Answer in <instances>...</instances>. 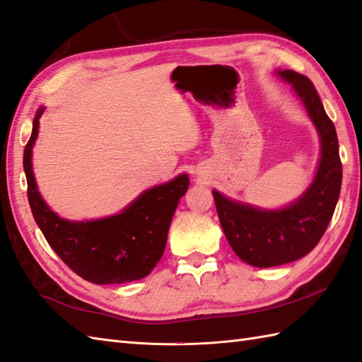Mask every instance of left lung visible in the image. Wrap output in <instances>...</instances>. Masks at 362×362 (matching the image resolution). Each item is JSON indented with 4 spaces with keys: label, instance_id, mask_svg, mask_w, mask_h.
Segmentation results:
<instances>
[{
    "label": "left lung",
    "instance_id": "obj_1",
    "mask_svg": "<svg viewBox=\"0 0 362 362\" xmlns=\"http://www.w3.org/2000/svg\"><path fill=\"white\" fill-rule=\"evenodd\" d=\"M292 83L320 136L322 156L316 177L297 201L281 210H259L213 191L228 244L245 263L272 267L305 257L316 247L332 221L342 183L339 143L313 82L292 70L276 71Z\"/></svg>",
    "mask_w": 362,
    "mask_h": 362
}]
</instances>
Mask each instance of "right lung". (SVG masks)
Masks as SVG:
<instances>
[{"label": "right lung", "mask_w": 362, "mask_h": 362, "mask_svg": "<svg viewBox=\"0 0 362 362\" xmlns=\"http://www.w3.org/2000/svg\"><path fill=\"white\" fill-rule=\"evenodd\" d=\"M38 109L33 134L23 153L28 199L37 226L60 259L96 284L129 283L144 279L165 252L168 230L179 199L187 193V174L144 191L119 214L96 221H66L49 210L37 189L30 156L38 134Z\"/></svg>", "instance_id": "obj_1"}]
</instances>
